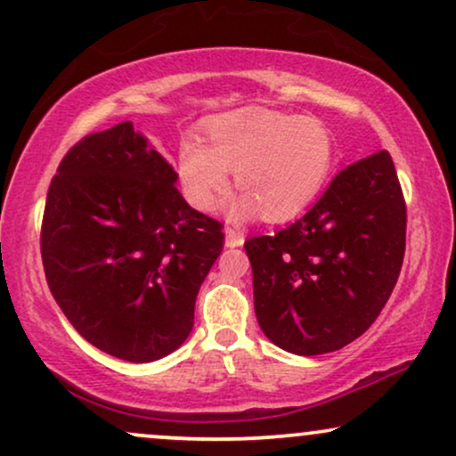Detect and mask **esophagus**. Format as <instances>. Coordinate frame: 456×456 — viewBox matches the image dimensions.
I'll return each instance as SVG.
<instances>
[{"mask_svg":"<svg viewBox=\"0 0 456 456\" xmlns=\"http://www.w3.org/2000/svg\"><path fill=\"white\" fill-rule=\"evenodd\" d=\"M244 244V233L238 232L233 227H224V246L227 248H238V246Z\"/></svg>","mask_w":456,"mask_h":456,"instance_id":"34e87169","label":"esophagus"}]
</instances>
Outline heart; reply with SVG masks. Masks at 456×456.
<instances>
[{
	"instance_id": "obj_1",
	"label": "heart",
	"mask_w": 456,
	"mask_h": 456,
	"mask_svg": "<svg viewBox=\"0 0 456 456\" xmlns=\"http://www.w3.org/2000/svg\"><path fill=\"white\" fill-rule=\"evenodd\" d=\"M206 138L189 134L178 148L183 193L197 210H212L227 193L233 169L244 191L229 208L235 221L259 216L282 223L318 195L336 163L325 123L270 108H240L206 123Z\"/></svg>"
}]
</instances>
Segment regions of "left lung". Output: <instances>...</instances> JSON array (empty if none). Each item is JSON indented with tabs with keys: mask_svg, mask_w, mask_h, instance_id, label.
I'll use <instances>...</instances> for the list:
<instances>
[{
	"mask_svg": "<svg viewBox=\"0 0 456 456\" xmlns=\"http://www.w3.org/2000/svg\"><path fill=\"white\" fill-rule=\"evenodd\" d=\"M255 314L270 342L314 356L374 325L405 252V201L387 151L344 167L299 221L246 240Z\"/></svg>",
	"mask_w": 456,
	"mask_h": 456,
	"instance_id": "left-lung-1",
	"label": "left lung"
}]
</instances>
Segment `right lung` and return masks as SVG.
Returning <instances> with one entry per match:
<instances>
[{
  "mask_svg": "<svg viewBox=\"0 0 456 456\" xmlns=\"http://www.w3.org/2000/svg\"><path fill=\"white\" fill-rule=\"evenodd\" d=\"M178 174L131 120L78 142L54 174L42 223L48 289L103 353L151 363L184 344L221 223L175 189Z\"/></svg>",
  "mask_w": 456,
  "mask_h": 456,
  "instance_id": "right-lung-1",
  "label": "right lung"
}]
</instances>
